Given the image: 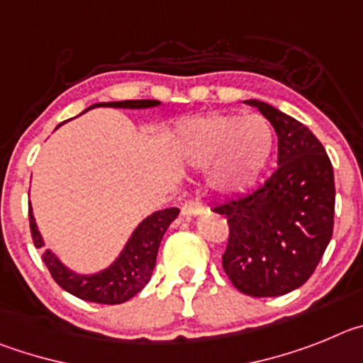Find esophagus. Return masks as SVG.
I'll return each mask as SVG.
<instances>
[{
  "label": "esophagus",
  "instance_id": "esophagus-1",
  "mask_svg": "<svg viewBox=\"0 0 363 363\" xmlns=\"http://www.w3.org/2000/svg\"><path fill=\"white\" fill-rule=\"evenodd\" d=\"M202 211H204V206H202L199 201H188L184 202L181 208V213L184 215V217H197V215H201Z\"/></svg>",
  "mask_w": 363,
  "mask_h": 363
}]
</instances>
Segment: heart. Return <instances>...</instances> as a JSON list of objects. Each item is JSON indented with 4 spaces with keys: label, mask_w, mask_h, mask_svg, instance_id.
Here are the masks:
<instances>
[{
    "label": "heart",
    "mask_w": 363,
    "mask_h": 363,
    "mask_svg": "<svg viewBox=\"0 0 363 363\" xmlns=\"http://www.w3.org/2000/svg\"><path fill=\"white\" fill-rule=\"evenodd\" d=\"M273 130L260 116H211L188 119L177 126L174 145L186 162H215L211 182L226 194L246 189L262 172L273 150Z\"/></svg>",
    "instance_id": "1"
}]
</instances>
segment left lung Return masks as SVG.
<instances>
[{"label":"left lung","mask_w":363,"mask_h":363,"mask_svg":"<svg viewBox=\"0 0 363 363\" xmlns=\"http://www.w3.org/2000/svg\"><path fill=\"white\" fill-rule=\"evenodd\" d=\"M279 137V166L259 188L213 206L230 226L222 267L238 291L280 296L308 282L333 237L335 174L325 148L300 121L244 101Z\"/></svg>","instance_id":"8db88e82"}]
</instances>
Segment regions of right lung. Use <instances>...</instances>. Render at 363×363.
<instances>
[{
    "instance_id": "add662e5",
    "label": "right lung",
    "mask_w": 363,
    "mask_h": 363,
    "mask_svg": "<svg viewBox=\"0 0 363 363\" xmlns=\"http://www.w3.org/2000/svg\"><path fill=\"white\" fill-rule=\"evenodd\" d=\"M161 101L155 99H133V101H113V103H96L88 106V110L97 106H108V108H130V110H146L159 106ZM83 112V113H84ZM179 208H166V210L155 211L150 217L143 218L139 226L132 231L128 242L121 250L119 257L110 264L108 267L81 275L65 266L60 257L52 250L43 253L45 266L50 271L52 279L63 287L65 291L77 296L86 302L96 303H123L135 296L143 287L152 279L155 259L169 224L177 218ZM28 218H30L32 240L35 247H43L45 240L41 237L32 215V206H28Z\"/></svg>"
}]
</instances>
